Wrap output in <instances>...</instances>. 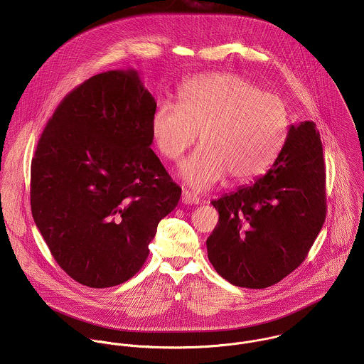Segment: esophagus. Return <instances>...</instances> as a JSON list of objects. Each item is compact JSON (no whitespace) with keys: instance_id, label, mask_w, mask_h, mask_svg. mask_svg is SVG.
Returning a JSON list of instances; mask_svg holds the SVG:
<instances>
[{"instance_id":"1","label":"esophagus","mask_w":364,"mask_h":364,"mask_svg":"<svg viewBox=\"0 0 364 364\" xmlns=\"http://www.w3.org/2000/svg\"><path fill=\"white\" fill-rule=\"evenodd\" d=\"M182 202L185 205H199L200 199H199V196L196 193H193L191 191H183L182 192Z\"/></svg>"}]
</instances>
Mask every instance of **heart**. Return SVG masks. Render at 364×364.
Here are the masks:
<instances>
[{
  "label": "heart",
  "mask_w": 364,
  "mask_h": 364,
  "mask_svg": "<svg viewBox=\"0 0 364 364\" xmlns=\"http://www.w3.org/2000/svg\"><path fill=\"white\" fill-rule=\"evenodd\" d=\"M287 129L284 101L232 73L188 81L179 104L162 101L151 116L156 150L171 161L181 158L200 133L202 146L181 166L196 189H208L224 176L232 183L257 178L279 156Z\"/></svg>",
  "instance_id": "obj_1"
}]
</instances>
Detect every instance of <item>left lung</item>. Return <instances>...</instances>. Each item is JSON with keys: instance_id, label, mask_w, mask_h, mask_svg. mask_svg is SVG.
Segmentation results:
<instances>
[{"instance_id": "1", "label": "left lung", "mask_w": 364, "mask_h": 364, "mask_svg": "<svg viewBox=\"0 0 364 364\" xmlns=\"http://www.w3.org/2000/svg\"><path fill=\"white\" fill-rule=\"evenodd\" d=\"M211 205L208 260L234 286L264 289L304 259L326 215L325 162L314 122L291 124L270 169Z\"/></svg>"}]
</instances>
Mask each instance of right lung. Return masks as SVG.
<instances>
[{"label":"right lung","instance_id":"obj_1","mask_svg":"<svg viewBox=\"0 0 364 364\" xmlns=\"http://www.w3.org/2000/svg\"><path fill=\"white\" fill-rule=\"evenodd\" d=\"M156 100L134 70L97 74L48 122L31 166L32 215L75 282L105 289L144 264L181 188L150 149Z\"/></svg>","mask_w":364,"mask_h":364}]
</instances>
